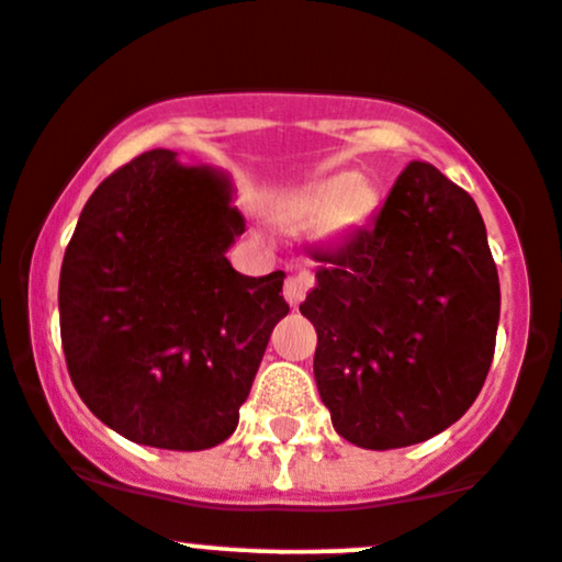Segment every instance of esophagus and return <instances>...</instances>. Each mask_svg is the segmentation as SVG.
I'll list each match as a JSON object with an SVG mask.
<instances>
[{
    "label": "esophagus",
    "mask_w": 562,
    "mask_h": 562,
    "mask_svg": "<svg viewBox=\"0 0 562 562\" xmlns=\"http://www.w3.org/2000/svg\"><path fill=\"white\" fill-rule=\"evenodd\" d=\"M312 282H315V280H312L310 271H299L296 277H288V280H285V291H282V293H285L288 304L299 306L301 301H304L306 291H310V288H312Z\"/></svg>",
    "instance_id": "34e87169"
}]
</instances>
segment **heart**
I'll return each instance as SVG.
<instances>
[{"instance_id":"1","label":"heart","mask_w":562,"mask_h":562,"mask_svg":"<svg viewBox=\"0 0 562 562\" xmlns=\"http://www.w3.org/2000/svg\"><path fill=\"white\" fill-rule=\"evenodd\" d=\"M374 188L356 175H334L293 193L280 204V217L291 226L323 221L328 232H352L363 226L374 210Z\"/></svg>"}]
</instances>
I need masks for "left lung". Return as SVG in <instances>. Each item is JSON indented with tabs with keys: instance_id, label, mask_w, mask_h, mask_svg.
Here are the masks:
<instances>
[{
	"instance_id": "left-lung-1",
	"label": "left lung",
	"mask_w": 562,
	"mask_h": 562,
	"mask_svg": "<svg viewBox=\"0 0 562 562\" xmlns=\"http://www.w3.org/2000/svg\"><path fill=\"white\" fill-rule=\"evenodd\" d=\"M301 315L336 434L363 450L420 445L469 412L487 380L501 285L474 199L412 161L369 228L312 252Z\"/></svg>"
}]
</instances>
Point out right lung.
<instances>
[{
  "label": "right lung",
  "instance_id": "1",
  "mask_svg": "<svg viewBox=\"0 0 562 562\" xmlns=\"http://www.w3.org/2000/svg\"><path fill=\"white\" fill-rule=\"evenodd\" d=\"M232 180L147 150L80 212L58 280L61 345L82 404L158 450H210L239 406L277 323L285 271L245 277L226 250L245 234Z\"/></svg>",
  "mask_w": 562,
  "mask_h": 562
}]
</instances>
